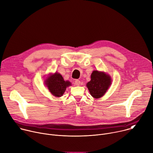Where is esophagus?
I'll return each mask as SVG.
<instances>
[{"label": "esophagus", "instance_id": "obj_1", "mask_svg": "<svg viewBox=\"0 0 153 153\" xmlns=\"http://www.w3.org/2000/svg\"><path fill=\"white\" fill-rule=\"evenodd\" d=\"M74 83L76 86H79L80 84V81L79 80H76L74 82Z\"/></svg>", "mask_w": 153, "mask_h": 153}]
</instances>
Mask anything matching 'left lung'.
Wrapping results in <instances>:
<instances>
[{"mask_svg": "<svg viewBox=\"0 0 153 153\" xmlns=\"http://www.w3.org/2000/svg\"><path fill=\"white\" fill-rule=\"evenodd\" d=\"M111 79L104 72L93 71L91 75V80L87 83L88 88L91 95L98 99L103 96L111 85Z\"/></svg>", "mask_w": 153, "mask_h": 153, "instance_id": "8db88e82", "label": "left lung"}]
</instances>
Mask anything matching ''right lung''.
<instances>
[{
  "label": "right lung",
  "instance_id": "right-lung-1",
  "mask_svg": "<svg viewBox=\"0 0 153 153\" xmlns=\"http://www.w3.org/2000/svg\"><path fill=\"white\" fill-rule=\"evenodd\" d=\"M45 82L50 93L56 97L62 96L67 87L71 84L69 81H65L62 76L57 73L51 75Z\"/></svg>",
  "mask_w": 153,
  "mask_h": 153
}]
</instances>
